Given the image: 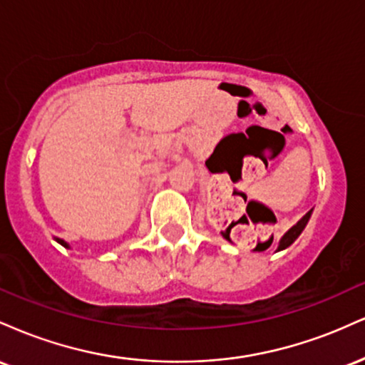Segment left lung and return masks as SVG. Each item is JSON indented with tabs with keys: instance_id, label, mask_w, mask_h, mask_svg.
<instances>
[{
	"instance_id": "1",
	"label": "left lung",
	"mask_w": 365,
	"mask_h": 365,
	"mask_svg": "<svg viewBox=\"0 0 365 365\" xmlns=\"http://www.w3.org/2000/svg\"><path fill=\"white\" fill-rule=\"evenodd\" d=\"M311 215H312V209L311 211L307 212V215H305L302 220L299 221V223L297 225H293L290 230H288L287 233H284V235L282 237V240H279V245H278V250H283V249H287V247H290L293 242L297 240V238H299V235L300 233L304 232V228H305V225L309 223V220H311Z\"/></svg>"
}]
</instances>
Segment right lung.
Here are the masks:
<instances>
[{"instance_id":"right-lung-1","label":"right lung","mask_w":365,"mask_h":365,"mask_svg":"<svg viewBox=\"0 0 365 365\" xmlns=\"http://www.w3.org/2000/svg\"><path fill=\"white\" fill-rule=\"evenodd\" d=\"M54 240H56L58 242V244H60V245H63V247H66V249H68V244H66V242L65 240H61V238H54Z\"/></svg>"}]
</instances>
